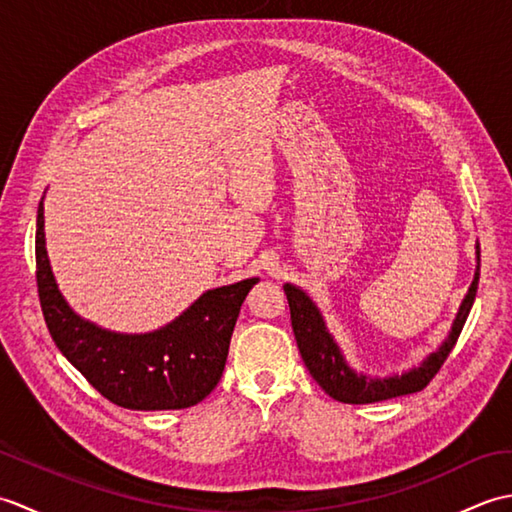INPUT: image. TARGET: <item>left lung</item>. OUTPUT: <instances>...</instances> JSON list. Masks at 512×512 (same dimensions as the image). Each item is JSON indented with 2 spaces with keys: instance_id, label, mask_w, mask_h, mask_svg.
<instances>
[{
  "instance_id": "obj_1",
  "label": "left lung",
  "mask_w": 512,
  "mask_h": 512,
  "mask_svg": "<svg viewBox=\"0 0 512 512\" xmlns=\"http://www.w3.org/2000/svg\"><path fill=\"white\" fill-rule=\"evenodd\" d=\"M477 259H480V246H477ZM477 281H480V266H477L469 295L462 301L458 319L453 323L449 339L444 341L440 350L433 352L420 367H413L411 372L391 378H367L356 374L354 369L345 363L339 345L334 343L317 306L310 301L306 292L292 284H286L284 292L290 306L292 332H295L301 358L310 369L312 378L317 380L325 394L332 396L334 400L347 402V405H369V402L416 394V391H422L431 383L433 376L440 372V367L447 361V356L451 354L455 343H458V336L464 328L466 317H469L477 295Z\"/></svg>"
}]
</instances>
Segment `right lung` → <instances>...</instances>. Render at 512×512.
<instances>
[{"label":"right lung","instance_id":"obj_1","mask_svg":"<svg viewBox=\"0 0 512 512\" xmlns=\"http://www.w3.org/2000/svg\"><path fill=\"white\" fill-rule=\"evenodd\" d=\"M37 290L52 341L85 380L125 409H187L220 383L239 308L257 279L215 288L167 328L151 334H114L83 321L54 284L43 204L37 211Z\"/></svg>","mask_w":512,"mask_h":512}]
</instances>
